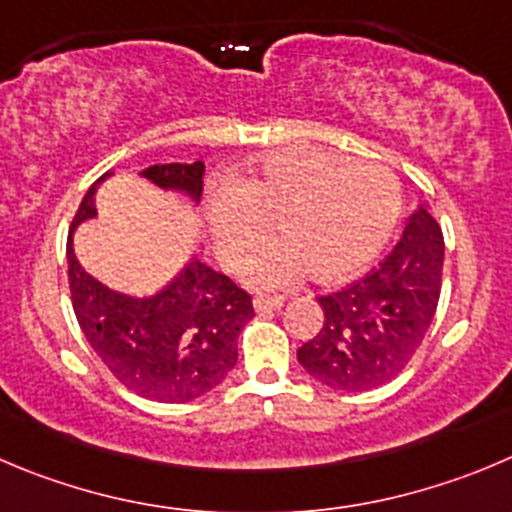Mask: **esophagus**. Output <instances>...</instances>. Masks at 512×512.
Wrapping results in <instances>:
<instances>
[{"label":"esophagus","instance_id":"obj_1","mask_svg":"<svg viewBox=\"0 0 512 512\" xmlns=\"http://www.w3.org/2000/svg\"><path fill=\"white\" fill-rule=\"evenodd\" d=\"M281 306H284V296H274V299H269V296H256V299H253V309L259 311V314L279 311Z\"/></svg>","mask_w":512,"mask_h":512}]
</instances>
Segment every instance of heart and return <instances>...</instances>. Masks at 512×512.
<instances>
[{"mask_svg":"<svg viewBox=\"0 0 512 512\" xmlns=\"http://www.w3.org/2000/svg\"><path fill=\"white\" fill-rule=\"evenodd\" d=\"M274 216L281 238L243 266L251 289H286L311 269L321 281L349 279L372 264L397 223V180L377 163L316 148L264 155L238 170L233 186L208 196L206 226L218 261L236 269Z\"/></svg>","mask_w":512,"mask_h":512,"instance_id":"heart-1","label":"heart"}]
</instances>
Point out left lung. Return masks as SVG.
<instances>
[{
    "label": "left lung",
    "instance_id": "obj_1",
    "mask_svg": "<svg viewBox=\"0 0 512 512\" xmlns=\"http://www.w3.org/2000/svg\"><path fill=\"white\" fill-rule=\"evenodd\" d=\"M442 259L440 223L420 203L372 274L319 296L324 326L296 352L301 367L339 392H367L397 377L435 319Z\"/></svg>",
    "mask_w": 512,
    "mask_h": 512
}]
</instances>
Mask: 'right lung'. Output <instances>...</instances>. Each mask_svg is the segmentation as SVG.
I'll return each instance as SVG.
<instances>
[{
	"mask_svg": "<svg viewBox=\"0 0 512 512\" xmlns=\"http://www.w3.org/2000/svg\"><path fill=\"white\" fill-rule=\"evenodd\" d=\"M203 170V160H196L150 165L138 175L198 206ZM110 175L113 170L92 183L67 236L72 309L90 347L125 387L155 402H191L236 367L238 334L253 319L251 296L198 256L145 296L115 291L87 274L75 253V231L97 218L95 193Z\"/></svg>",
	"mask_w": 512,
	"mask_h": 512,
	"instance_id": "1",
	"label": "right lung"
}]
</instances>
